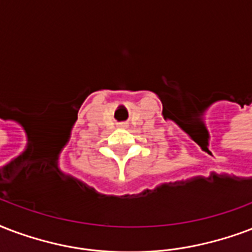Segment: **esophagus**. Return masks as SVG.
I'll return each instance as SVG.
<instances>
[{"instance_id":"esophagus-1","label":"esophagus","mask_w":252,"mask_h":252,"mask_svg":"<svg viewBox=\"0 0 252 252\" xmlns=\"http://www.w3.org/2000/svg\"><path fill=\"white\" fill-rule=\"evenodd\" d=\"M120 126H126V124H120Z\"/></svg>"}]
</instances>
